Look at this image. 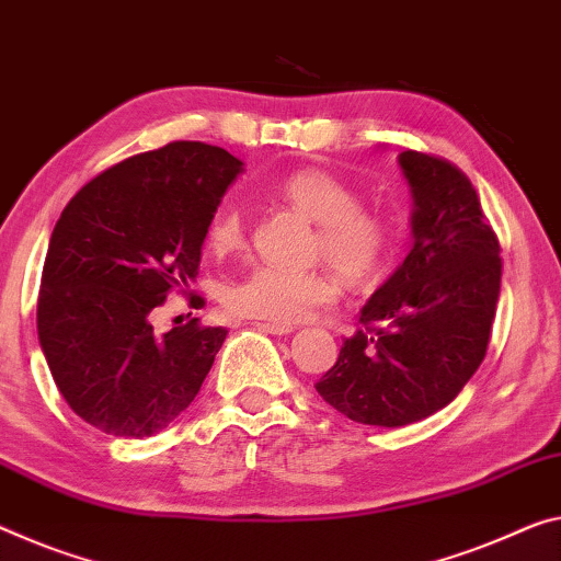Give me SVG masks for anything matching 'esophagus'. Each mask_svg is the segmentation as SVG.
I'll use <instances>...</instances> for the list:
<instances>
[{"label": "esophagus", "instance_id": "esophagus-1", "mask_svg": "<svg viewBox=\"0 0 561 561\" xmlns=\"http://www.w3.org/2000/svg\"><path fill=\"white\" fill-rule=\"evenodd\" d=\"M257 331H265V333H273V335H288L293 331V325L286 323H265V321H255L253 323Z\"/></svg>", "mask_w": 561, "mask_h": 561}]
</instances>
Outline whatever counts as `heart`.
Instances as JSON below:
<instances>
[{"label":"heart","mask_w":561,"mask_h":561,"mask_svg":"<svg viewBox=\"0 0 561 561\" xmlns=\"http://www.w3.org/2000/svg\"><path fill=\"white\" fill-rule=\"evenodd\" d=\"M275 195L316 222L313 255L323 257L351 286H368L389 268L399 232L383 210L360 205V193L323 168L290 172ZM248 213L238 201H222L205 222L213 253H232L245 243ZM339 286L325 271H286L255 265L222 288V306L232 316L265 323H298L329 306Z\"/></svg>","instance_id":"heart-1"}]
</instances>
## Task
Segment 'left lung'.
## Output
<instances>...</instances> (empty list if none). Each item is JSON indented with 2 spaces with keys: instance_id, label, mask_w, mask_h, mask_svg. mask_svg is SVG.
Masks as SVG:
<instances>
[{
  "instance_id": "8db88e82",
  "label": "left lung",
  "mask_w": 561,
  "mask_h": 561,
  "mask_svg": "<svg viewBox=\"0 0 561 561\" xmlns=\"http://www.w3.org/2000/svg\"><path fill=\"white\" fill-rule=\"evenodd\" d=\"M413 248L360 310L316 391L368 426H407L451 403L486 356L502 286V245L471 180L436 154L407 150Z\"/></svg>"
}]
</instances>
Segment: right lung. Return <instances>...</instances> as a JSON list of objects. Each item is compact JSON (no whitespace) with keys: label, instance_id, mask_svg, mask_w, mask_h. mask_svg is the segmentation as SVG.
<instances>
[{"label":"right lung","instance_id":"right-lung-1","mask_svg":"<svg viewBox=\"0 0 561 561\" xmlns=\"http://www.w3.org/2000/svg\"><path fill=\"white\" fill-rule=\"evenodd\" d=\"M240 168L228 150L175 140L102 170L65 205L37 333L59 393L90 426L152 436L201 391L228 331L193 318L158 335L150 316L195 280L205 222Z\"/></svg>","mask_w":561,"mask_h":561}]
</instances>
